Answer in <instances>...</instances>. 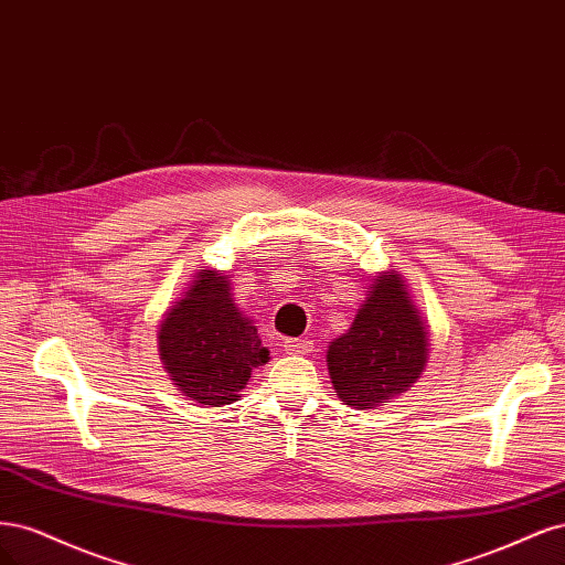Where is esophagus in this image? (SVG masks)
<instances>
[{
    "instance_id": "34e87169",
    "label": "esophagus",
    "mask_w": 565,
    "mask_h": 565,
    "mask_svg": "<svg viewBox=\"0 0 565 565\" xmlns=\"http://www.w3.org/2000/svg\"><path fill=\"white\" fill-rule=\"evenodd\" d=\"M315 348L312 340L296 338V340H284V352L286 354H309Z\"/></svg>"
}]
</instances>
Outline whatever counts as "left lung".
<instances>
[{
  "label": "left lung",
  "mask_w": 565,
  "mask_h": 565,
  "mask_svg": "<svg viewBox=\"0 0 565 565\" xmlns=\"http://www.w3.org/2000/svg\"><path fill=\"white\" fill-rule=\"evenodd\" d=\"M429 356L427 326L396 271H382L359 305L352 329L329 344L338 396L359 411L385 406L413 387Z\"/></svg>",
  "instance_id": "8db88e82"
}]
</instances>
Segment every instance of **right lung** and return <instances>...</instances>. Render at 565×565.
Masks as SVG:
<instances>
[{"label": "right lung", "mask_w": 565, "mask_h": 565, "mask_svg": "<svg viewBox=\"0 0 565 565\" xmlns=\"http://www.w3.org/2000/svg\"><path fill=\"white\" fill-rule=\"evenodd\" d=\"M159 359L173 385L204 406L236 402L269 350L234 305L225 271L202 269L159 323Z\"/></svg>", "instance_id": "1"}]
</instances>
